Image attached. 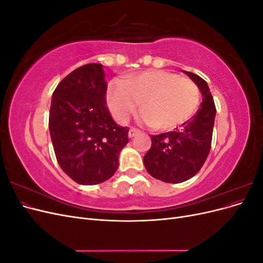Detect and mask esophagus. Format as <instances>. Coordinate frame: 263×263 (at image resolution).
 <instances>
[{
    "mask_svg": "<svg viewBox=\"0 0 263 263\" xmlns=\"http://www.w3.org/2000/svg\"><path fill=\"white\" fill-rule=\"evenodd\" d=\"M139 134V130L136 129V128H130L129 132H128V137L129 138H134L135 136H137V135Z\"/></svg>",
    "mask_w": 263,
    "mask_h": 263,
    "instance_id": "esophagus-1",
    "label": "esophagus"
}]
</instances>
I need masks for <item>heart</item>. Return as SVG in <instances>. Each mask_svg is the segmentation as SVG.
Instances as JSON below:
<instances>
[{
    "label": "heart",
    "instance_id": "1",
    "mask_svg": "<svg viewBox=\"0 0 263 263\" xmlns=\"http://www.w3.org/2000/svg\"><path fill=\"white\" fill-rule=\"evenodd\" d=\"M140 104L141 121L158 130H171L197 109L200 90L190 79L165 70H147L112 83L107 105L117 122L125 123Z\"/></svg>",
    "mask_w": 263,
    "mask_h": 263
}]
</instances>
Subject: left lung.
<instances>
[{
  "instance_id": "obj_1",
  "label": "left lung",
  "mask_w": 263,
  "mask_h": 263,
  "mask_svg": "<svg viewBox=\"0 0 263 263\" xmlns=\"http://www.w3.org/2000/svg\"><path fill=\"white\" fill-rule=\"evenodd\" d=\"M183 72L200 89L203 95L201 107L180 129L151 135V148L144 157L150 176L166 183L184 182L201 170L211 150L216 115L208 82L195 73Z\"/></svg>"
}]
</instances>
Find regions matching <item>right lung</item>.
Segmentation results:
<instances>
[{
  "instance_id": "1",
  "label": "right lung",
  "mask_w": 263,
  "mask_h": 263,
  "mask_svg": "<svg viewBox=\"0 0 263 263\" xmlns=\"http://www.w3.org/2000/svg\"><path fill=\"white\" fill-rule=\"evenodd\" d=\"M100 63L73 70L52 93L49 132L55 158L68 177L82 185L108 180L128 142V127L117 125L105 103Z\"/></svg>"
}]
</instances>
